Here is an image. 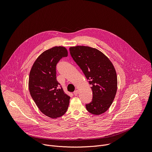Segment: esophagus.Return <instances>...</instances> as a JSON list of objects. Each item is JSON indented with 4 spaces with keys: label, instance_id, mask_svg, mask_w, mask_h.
I'll return each instance as SVG.
<instances>
[{
    "label": "esophagus",
    "instance_id": "esophagus-1",
    "mask_svg": "<svg viewBox=\"0 0 152 152\" xmlns=\"http://www.w3.org/2000/svg\"><path fill=\"white\" fill-rule=\"evenodd\" d=\"M78 93H79V91L78 90H76V91H75L73 92V94H74L75 96H77L78 94Z\"/></svg>",
    "mask_w": 152,
    "mask_h": 152
}]
</instances>
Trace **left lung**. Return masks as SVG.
<instances>
[{"label": "left lung", "mask_w": 152, "mask_h": 152, "mask_svg": "<svg viewBox=\"0 0 152 152\" xmlns=\"http://www.w3.org/2000/svg\"><path fill=\"white\" fill-rule=\"evenodd\" d=\"M69 50L91 85L93 99L86 104V110L94 115L105 113L112 104L117 90V76L113 64L95 48L77 46Z\"/></svg>", "instance_id": "obj_1"}]
</instances>
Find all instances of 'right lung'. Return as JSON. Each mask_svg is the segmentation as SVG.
Here are the masks:
<instances>
[{"instance_id":"add662e5","label":"right lung","mask_w":152,"mask_h":152,"mask_svg":"<svg viewBox=\"0 0 152 152\" xmlns=\"http://www.w3.org/2000/svg\"><path fill=\"white\" fill-rule=\"evenodd\" d=\"M68 56L64 47L55 46L42 52L31 68L29 77L31 96L41 112L56 118L66 113L70 97L64 92L56 80V64Z\"/></svg>"}]
</instances>
